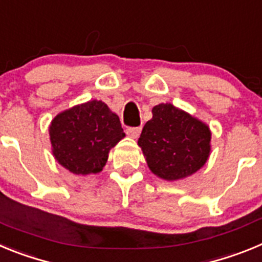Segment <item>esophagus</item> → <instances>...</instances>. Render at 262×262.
I'll return each mask as SVG.
<instances>
[{
    "label": "esophagus",
    "instance_id": "obj_1",
    "mask_svg": "<svg viewBox=\"0 0 262 262\" xmlns=\"http://www.w3.org/2000/svg\"><path fill=\"white\" fill-rule=\"evenodd\" d=\"M140 133H142V127H127L126 128L127 135L131 136V138H134V139L139 138Z\"/></svg>",
    "mask_w": 262,
    "mask_h": 262
}]
</instances>
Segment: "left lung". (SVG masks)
I'll list each match as a JSON object with an SVG mask.
<instances>
[{
	"instance_id": "left-lung-1",
	"label": "left lung",
	"mask_w": 262,
	"mask_h": 262,
	"mask_svg": "<svg viewBox=\"0 0 262 262\" xmlns=\"http://www.w3.org/2000/svg\"><path fill=\"white\" fill-rule=\"evenodd\" d=\"M138 144L152 173L174 181L195 173L209 159L210 128L170 103L152 108Z\"/></svg>"
}]
</instances>
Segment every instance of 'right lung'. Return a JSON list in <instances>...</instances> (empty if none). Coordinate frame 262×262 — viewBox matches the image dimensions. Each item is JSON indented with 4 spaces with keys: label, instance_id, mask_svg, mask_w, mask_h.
Returning a JSON list of instances; mask_svg holds the SVG:
<instances>
[{
    "label": "right lung",
    "instance_id": "1",
    "mask_svg": "<svg viewBox=\"0 0 262 262\" xmlns=\"http://www.w3.org/2000/svg\"><path fill=\"white\" fill-rule=\"evenodd\" d=\"M53 156L69 172L102 170L108 151L124 138L119 118L102 101H89L66 110L50 126Z\"/></svg>",
    "mask_w": 262,
    "mask_h": 262
}]
</instances>
